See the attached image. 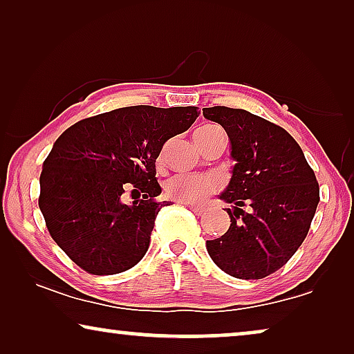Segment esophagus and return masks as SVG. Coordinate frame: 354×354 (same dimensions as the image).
I'll list each match as a JSON object with an SVG mask.
<instances>
[{
  "mask_svg": "<svg viewBox=\"0 0 354 354\" xmlns=\"http://www.w3.org/2000/svg\"><path fill=\"white\" fill-rule=\"evenodd\" d=\"M183 205H187L188 207H190V209L195 212L196 216H203L206 212V209L203 206H198V205H190V203H183Z\"/></svg>",
  "mask_w": 354,
  "mask_h": 354,
  "instance_id": "esophagus-1",
  "label": "esophagus"
}]
</instances>
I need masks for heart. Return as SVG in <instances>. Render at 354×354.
I'll return each mask as SVG.
<instances>
[{
  "label": "heart",
  "mask_w": 354,
  "mask_h": 354,
  "mask_svg": "<svg viewBox=\"0 0 354 354\" xmlns=\"http://www.w3.org/2000/svg\"><path fill=\"white\" fill-rule=\"evenodd\" d=\"M217 130H221V127L212 124L203 125V127L196 129L195 133H193L195 143H201L203 140H206L209 135L217 132ZM221 185V178L216 176H188V174H178V176H174L167 180L166 193L169 198L180 203H201L211 193L219 190Z\"/></svg>",
  "instance_id": "1"
}]
</instances>
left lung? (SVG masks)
Segmentation results:
<instances>
[{"label": "left lung", "instance_id": "obj_1", "mask_svg": "<svg viewBox=\"0 0 354 354\" xmlns=\"http://www.w3.org/2000/svg\"><path fill=\"white\" fill-rule=\"evenodd\" d=\"M230 140L234 169L219 198L230 227L206 241L225 274L258 280L279 270L306 239L319 203V183L303 149L287 130L245 109L205 108Z\"/></svg>", "mask_w": 354, "mask_h": 354}]
</instances>
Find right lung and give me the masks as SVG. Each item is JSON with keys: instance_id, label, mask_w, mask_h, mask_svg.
Masks as SVG:
<instances>
[{"instance_id": "1", "label": "right lung", "mask_w": 354, "mask_h": 354, "mask_svg": "<svg viewBox=\"0 0 354 354\" xmlns=\"http://www.w3.org/2000/svg\"><path fill=\"white\" fill-rule=\"evenodd\" d=\"M195 106H129L79 120L43 162L38 206L51 239L86 272L111 275L140 263L158 212L156 159L162 145L190 129ZM125 183L142 196L122 203ZM133 198V193H132Z\"/></svg>"}]
</instances>
